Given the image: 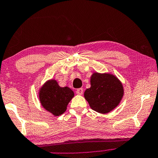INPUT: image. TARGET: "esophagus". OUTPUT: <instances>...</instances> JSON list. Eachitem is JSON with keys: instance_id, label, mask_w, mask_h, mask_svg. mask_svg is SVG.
<instances>
[{"instance_id": "obj_1", "label": "esophagus", "mask_w": 158, "mask_h": 158, "mask_svg": "<svg viewBox=\"0 0 158 158\" xmlns=\"http://www.w3.org/2000/svg\"><path fill=\"white\" fill-rule=\"evenodd\" d=\"M76 93L77 95H83V88H78L76 90Z\"/></svg>"}]
</instances>
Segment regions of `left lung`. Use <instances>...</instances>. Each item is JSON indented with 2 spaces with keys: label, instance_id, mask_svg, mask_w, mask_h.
I'll use <instances>...</instances> for the list:
<instances>
[{
  "label": "left lung",
  "instance_id": "left-lung-1",
  "mask_svg": "<svg viewBox=\"0 0 158 158\" xmlns=\"http://www.w3.org/2000/svg\"><path fill=\"white\" fill-rule=\"evenodd\" d=\"M91 87L85 91L84 97L93 110L107 113L120 103L123 95L122 83L113 75L93 73Z\"/></svg>",
  "mask_w": 158,
  "mask_h": 158
}]
</instances>
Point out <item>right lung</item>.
<instances>
[{
    "label": "right lung",
    "instance_id": "right-lung-1",
    "mask_svg": "<svg viewBox=\"0 0 158 158\" xmlns=\"http://www.w3.org/2000/svg\"><path fill=\"white\" fill-rule=\"evenodd\" d=\"M74 93L68 87L61 88L56 81H49L40 91V100L43 107L56 116L62 115Z\"/></svg>",
    "mask_w": 158,
    "mask_h": 158
}]
</instances>
